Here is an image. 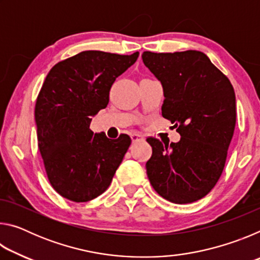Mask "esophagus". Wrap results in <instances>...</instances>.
I'll return each mask as SVG.
<instances>
[{
	"label": "esophagus",
	"instance_id": "obj_1",
	"mask_svg": "<svg viewBox=\"0 0 260 260\" xmlns=\"http://www.w3.org/2000/svg\"><path fill=\"white\" fill-rule=\"evenodd\" d=\"M131 139H132V141H133V143L140 142V141H143V140H144L143 136H141V135H139V134H132V135H131Z\"/></svg>",
	"mask_w": 260,
	"mask_h": 260
}]
</instances>
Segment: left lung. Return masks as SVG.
<instances>
[{
  "label": "left lung",
  "mask_w": 260,
  "mask_h": 260,
  "mask_svg": "<svg viewBox=\"0 0 260 260\" xmlns=\"http://www.w3.org/2000/svg\"><path fill=\"white\" fill-rule=\"evenodd\" d=\"M142 59L162 86V117L181 136L171 144L147 139L149 181L162 199L192 203L212 190L225 167L236 122L234 88L204 52L144 51Z\"/></svg>",
  "instance_id": "left-lung-1"
}]
</instances>
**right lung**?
I'll return each mask as SVG.
<instances>
[{
  "label": "right lung",
  "instance_id": "1",
  "mask_svg": "<svg viewBox=\"0 0 260 260\" xmlns=\"http://www.w3.org/2000/svg\"><path fill=\"white\" fill-rule=\"evenodd\" d=\"M139 51L118 55L87 50L57 63L35 104L38 146L52 188L73 202H88L107 190L131 138L117 140L89 128L107 108L116 79L133 65Z\"/></svg>",
  "mask_w": 260,
  "mask_h": 260
}]
</instances>
